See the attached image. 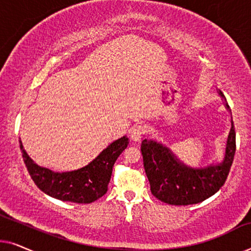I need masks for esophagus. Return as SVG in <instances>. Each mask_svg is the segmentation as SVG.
Listing matches in <instances>:
<instances>
[{"instance_id": "34e87169", "label": "esophagus", "mask_w": 251, "mask_h": 251, "mask_svg": "<svg viewBox=\"0 0 251 251\" xmlns=\"http://www.w3.org/2000/svg\"><path fill=\"white\" fill-rule=\"evenodd\" d=\"M147 132V126L144 123H138V125L133 126L130 130V137L133 142H139L143 138V136Z\"/></svg>"}]
</instances>
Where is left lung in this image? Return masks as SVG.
<instances>
[{
	"label": "left lung",
	"mask_w": 251,
	"mask_h": 251,
	"mask_svg": "<svg viewBox=\"0 0 251 251\" xmlns=\"http://www.w3.org/2000/svg\"><path fill=\"white\" fill-rule=\"evenodd\" d=\"M218 95L224 100L226 109L231 112L222 91H218ZM140 149L151 192L154 197L174 205L200 203L217 193L231 169L235 153V131L232 114L224 157L221 162L203 168H192L178 159L169 147L154 139H144Z\"/></svg>",
	"instance_id": "left-lung-1"
}]
</instances>
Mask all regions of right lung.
<instances>
[{"label":"right lung","instance_id":"add662e5","mask_svg":"<svg viewBox=\"0 0 251 251\" xmlns=\"http://www.w3.org/2000/svg\"><path fill=\"white\" fill-rule=\"evenodd\" d=\"M19 144L27 170L41 191L61 201L91 203L107 192L113 166L126 149L129 139L123 136L114 140L87 166L65 173L52 171L36 164L24 149L20 138Z\"/></svg>","mask_w":251,"mask_h":251}]
</instances>
